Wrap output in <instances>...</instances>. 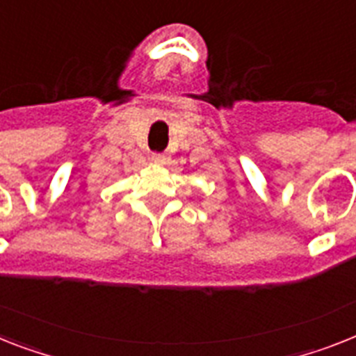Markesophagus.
<instances>
[{"label": "esophagus", "instance_id": "34e87169", "mask_svg": "<svg viewBox=\"0 0 356 356\" xmlns=\"http://www.w3.org/2000/svg\"><path fill=\"white\" fill-rule=\"evenodd\" d=\"M152 160L156 161V163H167L169 156H167V154H163V152H152Z\"/></svg>", "mask_w": 356, "mask_h": 356}]
</instances>
